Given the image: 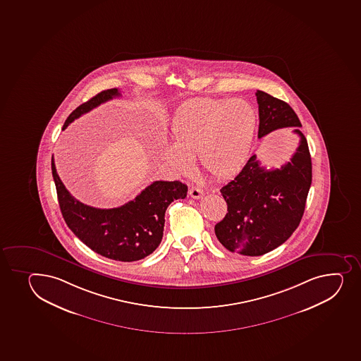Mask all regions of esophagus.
Returning a JSON list of instances; mask_svg holds the SVG:
<instances>
[{"instance_id": "obj_1", "label": "esophagus", "mask_w": 361, "mask_h": 361, "mask_svg": "<svg viewBox=\"0 0 361 361\" xmlns=\"http://www.w3.org/2000/svg\"><path fill=\"white\" fill-rule=\"evenodd\" d=\"M190 195L193 197V199H200V197L204 195V190L199 188V187H190Z\"/></svg>"}]
</instances>
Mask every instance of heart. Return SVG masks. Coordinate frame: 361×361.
Returning <instances> with one entry per match:
<instances>
[{
	"label": "heart",
	"instance_id": "heart-1",
	"mask_svg": "<svg viewBox=\"0 0 361 361\" xmlns=\"http://www.w3.org/2000/svg\"><path fill=\"white\" fill-rule=\"evenodd\" d=\"M257 114L244 99L201 98L178 110L171 123L174 145L162 157L174 171H187L190 157L213 178H232L244 167L256 133Z\"/></svg>",
	"mask_w": 361,
	"mask_h": 361
}]
</instances>
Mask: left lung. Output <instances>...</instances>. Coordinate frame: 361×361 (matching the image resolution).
Listing matches in <instances>:
<instances>
[{"mask_svg": "<svg viewBox=\"0 0 361 361\" xmlns=\"http://www.w3.org/2000/svg\"><path fill=\"white\" fill-rule=\"evenodd\" d=\"M258 137L295 128L298 147L289 162L267 169L252 155L235 178L220 190L227 213L214 227L216 238L231 252L262 256L282 245L301 221L312 185V157L301 122L288 103L257 91Z\"/></svg>", "mask_w": 361, "mask_h": 361, "instance_id": "left-lung-1", "label": "left lung"}]
</instances>
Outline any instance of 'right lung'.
Instances as JSON below:
<instances>
[{
    "label": "right lung",
    "instance_id": "add662e5",
    "mask_svg": "<svg viewBox=\"0 0 361 361\" xmlns=\"http://www.w3.org/2000/svg\"><path fill=\"white\" fill-rule=\"evenodd\" d=\"M119 96L118 89L98 93L67 117L63 130L86 112ZM52 174L67 226L92 251L119 262L140 260L157 250L164 235L166 209L173 201L185 199L188 190L180 181H155L121 207L96 209L72 197L56 173L53 157Z\"/></svg>",
    "mask_w": 361,
    "mask_h": 361
}]
</instances>
